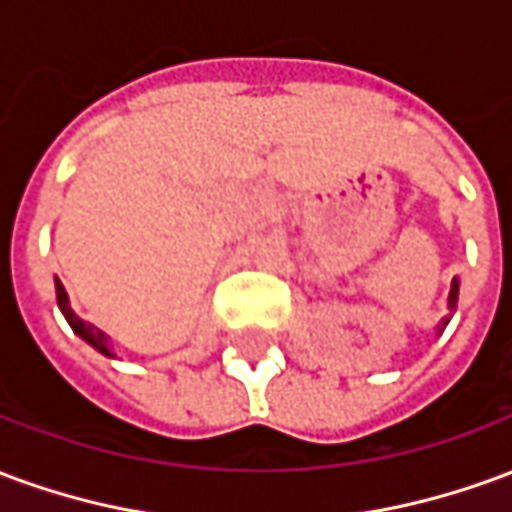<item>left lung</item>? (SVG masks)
Masks as SVG:
<instances>
[{
  "mask_svg": "<svg viewBox=\"0 0 512 512\" xmlns=\"http://www.w3.org/2000/svg\"><path fill=\"white\" fill-rule=\"evenodd\" d=\"M455 304H458V279H452V290H450V310H455ZM447 326V321L441 323L439 332Z\"/></svg>",
  "mask_w": 512,
  "mask_h": 512,
  "instance_id": "left-lung-1",
  "label": "left lung"
}]
</instances>
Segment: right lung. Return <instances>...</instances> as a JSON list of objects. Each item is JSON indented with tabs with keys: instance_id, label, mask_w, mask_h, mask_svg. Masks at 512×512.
Returning a JSON list of instances; mask_svg holds the SVG:
<instances>
[{
	"instance_id": "1",
	"label": "right lung",
	"mask_w": 512,
	"mask_h": 512,
	"mask_svg": "<svg viewBox=\"0 0 512 512\" xmlns=\"http://www.w3.org/2000/svg\"><path fill=\"white\" fill-rule=\"evenodd\" d=\"M57 304H60L62 315H65V318H68V323H71L73 332L79 334V337H84L87 343L93 345L95 351H101L104 356H112V351H109V337H106V334L101 332L98 326L82 321V318H79V315L71 310V304H68V293H65V288H62L60 279H57Z\"/></svg>"
}]
</instances>
